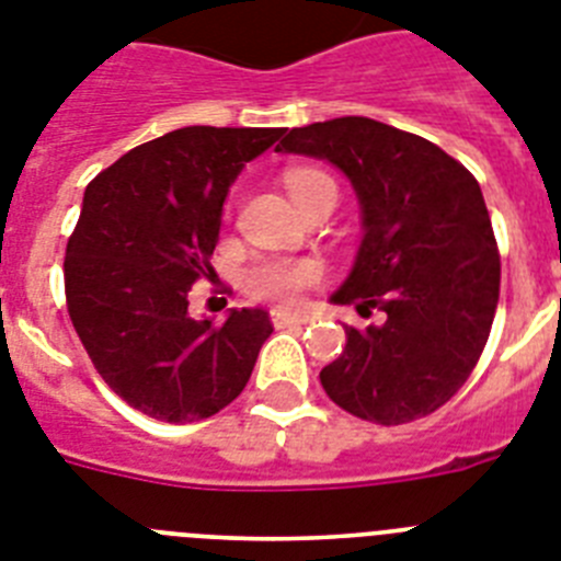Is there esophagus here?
Masks as SVG:
<instances>
[{"label":"esophagus","mask_w":561,"mask_h":561,"mask_svg":"<svg viewBox=\"0 0 561 561\" xmlns=\"http://www.w3.org/2000/svg\"><path fill=\"white\" fill-rule=\"evenodd\" d=\"M271 319L276 328H294V324L313 322V317H310V313H288V310H273Z\"/></svg>","instance_id":"1"}]
</instances>
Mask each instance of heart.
Returning <instances> with one entry per match:
<instances>
[{"label":"heart","instance_id":"b5f03b06","mask_svg":"<svg viewBox=\"0 0 561 561\" xmlns=\"http://www.w3.org/2000/svg\"><path fill=\"white\" fill-rule=\"evenodd\" d=\"M285 187H288L290 199L302 208L305 202L322 187H336L328 173L317 171V168H290L285 171ZM319 276L313 262H302V259H282V262H262L248 273V290L256 299L276 305L296 302V296L302 294L308 285H313Z\"/></svg>","mask_w":561,"mask_h":561}]
</instances>
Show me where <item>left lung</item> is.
Listing matches in <instances>:
<instances>
[{"label": "left lung", "instance_id": "left-lung-1", "mask_svg": "<svg viewBox=\"0 0 561 561\" xmlns=\"http://www.w3.org/2000/svg\"><path fill=\"white\" fill-rule=\"evenodd\" d=\"M279 153L328 159L362 210L359 253L336 305L379 308L347 328L322 368L324 393L376 425H404L448 402L477 368L499 302V251L479 182L416 134L368 116L294 128Z\"/></svg>", "mask_w": 561, "mask_h": 561}]
</instances>
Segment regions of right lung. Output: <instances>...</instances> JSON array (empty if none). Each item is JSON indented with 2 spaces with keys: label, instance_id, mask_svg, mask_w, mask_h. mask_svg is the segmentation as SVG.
I'll return each mask as SVG.
<instances>
[{
  "label": "right lung",
  "instance_id": "obj_1",
  "mask_svg": "<svg viewBox=\"0 0 561 561\" xmlns=\"http://www.w3.org/2000/svg\"><path fill=\"white\" fill-rule=\"evenodd\" d=\"M285 128L193 125L128 150L93 179L65 251L70 322L107 388L159 422H199L248 385L273 333L262 308L193 319L222 205L244 162Z\"/></svg>",
  "mask_w": 561,
  "mask_h": 561
}]
</instances>
